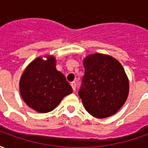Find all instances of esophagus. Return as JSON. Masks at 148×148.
<instances>
[{"label":"esophagus","mask_w":148,"mask_h":148,"mask_svg":"<svg viewBox=\"0 0 148 148\" xmlns=\"http://www.w3.org/2000/svg\"><path fill=\"white\" fill-rule=\"evenodd\" d=\"M71 87H72L73 90L75 91V90H76V82H72L71 83Z\"/></svg>","instance_id":"1"}]
</instances>
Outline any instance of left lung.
<instances>
[{
    "label": "left lung",
    "mask_w": 148,
    "mask_h": 148,
    "mask_svg": "<svg viewBox=\"0 0 148 148\" xmlns=\"http://www.w3.org/2000/svg\"><path fill=\"white\" fill-rule=\"evenodd\" d=\"M85 75L78 94L85 109L96 118L114 115L126 101L129 81L122 65L110 55L95 53L83 60Z\"/></svg>",
    "instance_id": "8db88e82"
}]
</instances>
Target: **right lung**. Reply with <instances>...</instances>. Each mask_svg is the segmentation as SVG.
I'll use <instances>...</instances> for the list:
<instances>
[{
    "mask_svg": "<svg viewBox=\"0 0 148 148\" xmlns=\"http://www.w3.org/2000/svg\"><path fill=\"white\" fill-rule=\"evenodd\" d=\"M38 57L30 62L20 79V92L27 106L40 113L55 109L73 92L66 77L56 69L53 55Z\"/></svg>",
    "mask_w": 148,
    "mask_h": 148,
    "instance_id": "right-lung-1",
    "label": "right lung"
}]
</instances>
